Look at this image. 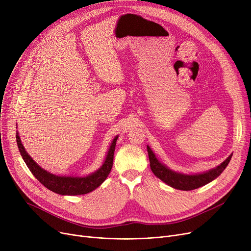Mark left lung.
<instances>
[{
	"mask_svg": "<svg viewBox=\"0 0 251 251\" xmlns=\"http://www.w3.org/2000/svg\"><path fill=\"white\" fill-rule=\"evenodd\" d=\"M147 148L150 157V165L152 173L163 182H165L167 185L175 189L184 191L200 188L218 178L223 173V171L226 169L232 157L231 153L221 165L208 171H205V172L196 174H185L181 172H176V171L170 169L168 166L161 163L157 160L156 155L151 151V149L149 146Z\"/></svg>",
	"mask_w": 251,
	"mask_h": 251,
	"instance_id": "obj_1",
	"label": "left lung"
}]
</instances>
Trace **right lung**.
<instances>
[{
    "label": "right lung",
    "mask_w": 251,
    "mask_h": 251,
    "mask_svg": "<svg viewBox=\"0 0 251 251\" xmlns=\"http://www.w3.org/2000/svg\"><path fill=\"white\" fill-rule=\"evenodd\" d=\"M118 137V135L114 137L110 144V148L108 150L107 155L104 157L102 165L97 171H95L94 173L88 174L86 176H61L51 174L45 169H43L42 167H39L32 157L28 154V152L25 151L18 131L16 133L17 146L20 154L23 157L26 166L30 170V172L45 187H47L52 192L61 195L86 194L100 186V184L109 176L111 169L113 167L114 151Z\"/></svg>",
    "instance_id": "right-lung-1"
}]
</instances>
